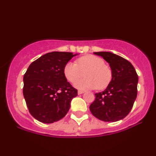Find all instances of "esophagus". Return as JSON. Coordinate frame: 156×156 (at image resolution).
<instances>
[{
    "mask_svg": "<svg viewBox=\"0 0 156 156\" xmlns=\"http://www.w3.org/2000/svg\"><path fill=\"white\" fill-rule=\"evenodd\" d=\"M83 92H84V91H83V90H78V94H83Z\"/></svg>",
    "mask_w": 156,
    "mask_h": 156,
    "instance_id": "obj_1",
    "label": "esophagus"
}]
</instances>
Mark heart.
Listing matches in <instances>:
<instances>
[{"mask_svg": "<svg viewBox=\"0 0 156 156\" xmlns=\"http://www.w3.org/2000/svg\"><path fill=\"white\" fill-rule=\"evenodd\" d=\"M77 64L68 62L64 67V75L70 83H75L85 74L87 78L76 82V87L80 89H103L106 88L112 78L111 68L105 61L94 55H85L78 58Z\"/></svg>", "mask_w": 156, "mask_h": 156, "instance_id": "b5f03b06", "label": "heart"}]
</instances>
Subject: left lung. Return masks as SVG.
Segmentation results:
<instances>
[{
  "mask_svg": "<svg viewBox=\"0 0 156 156\" xmlns=\"http://www.w3.org/2000/svg\"><path fill=\"white\" fill-rule=\"evenodd\" d=\"M110 64L112 79L103 92L96 93L89 106L94 117L116 122L129 114L137 96L138 75L130 62L110 52H95Z\"/></svg>",
  "mask_w": 156,
  "mask_h": 156,
  "instance_id": "8db88e82",
  "label": "left lung"
}]
</instances>
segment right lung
Segmentation results:
<instances>
[{
    "instance_id": "obj_1",
    "label": "right lung",
    "mask_w": 156,
    "mask_h": 156,
    "mask_svg": "<svg viewBox=\"0 0 156 156\" xmlns=\"http://www.w3.org/2000/svg\"><path fill=\"white\" fill-rule=\"evenodd\" d=\"M74 56L69 52L46 53L30 64L23 76V95L30 114L43 123L62 119L78 95L64 75L65 64Z\"/></svg>"
}]
</instances>
